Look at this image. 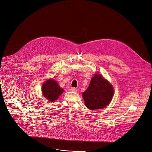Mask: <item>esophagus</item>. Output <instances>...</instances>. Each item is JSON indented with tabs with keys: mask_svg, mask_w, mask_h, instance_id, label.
Masks as SVG:
<instances>
[{
	"mask_svg": "<svg viewBox=\"0 0 152 152\" xmlns=\"http://www.w3.org/2000/svg\"><path fill=\"white\" fill-rule=\"evenodd\" d=\"M77 89L75 88H72L70 89V91H73V92H76L77 91Z\"/></svg>",
	"mask_w": 152,
	"mask_h": 152,
	"instance_id": "34e87169",
	"label": "esophagus"
}]
</instances>
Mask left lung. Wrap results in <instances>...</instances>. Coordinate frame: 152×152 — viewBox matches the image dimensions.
I'll return each mask as SVG.
<instances>
[{"mask_svg":"<svg viewBox=\"0 0 152 152\" xmlns=\"http://www.w3.org/2000/svg\"><path fill=\"white\" fill-rule=\"evenodd\" d=\"M113 94V86L100 74L96 73L82 96L86 106L93 110L106 107L110 103Z\"/></svg>","mask_w":152,"mask_h":152,"instance_id":"8db88e82","label":"left lung"}]
</instances>
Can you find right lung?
Wrapping results in <instances>:
<instances>
[{
    "instance_id": "add662e5",
    "label": "right lung",
    "mask_w": 152,
    "mask_h": 152,
    "mask_svg": "<svg viewBox=\"0 0 152 152\" xmlns=\"http://www.w3.org/2000/svg\"><path fill=\"white\" fill-rule=\"evenodd\" d=\"M64 90L54 79H48L42 85V91L44 97L51 102L58 100Z\"/></svg>"
}]
</instances>
